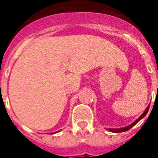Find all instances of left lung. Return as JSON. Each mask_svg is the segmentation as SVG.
<instances>
[{"mask_svg":"<svg viewBox=\"0 0 158 158\" xmlns=\"http://www.w3.org/2000/svg\"><path fill=\"white\" fill-rule=\"evenodd\" d=\"M149 106L148 105V106L147 108H146V110H144V112L143 113L142 115H141V116H140L139 119H137V120H135V122L132 123L131 125H128V126H126V127H124V128H119V129H109V130H110V132H112V133H120V132H125V131H127V130H130L131 128L133 127V126H135L136 124H137L139 121L140 120H142L143 118L144 117L145 115H146V114L148 113V110H149Z\"/></svg>","mask_w":158,"mask_h":158,"instance_id":"8db88e82","label":"left lung"}]
</instances>
